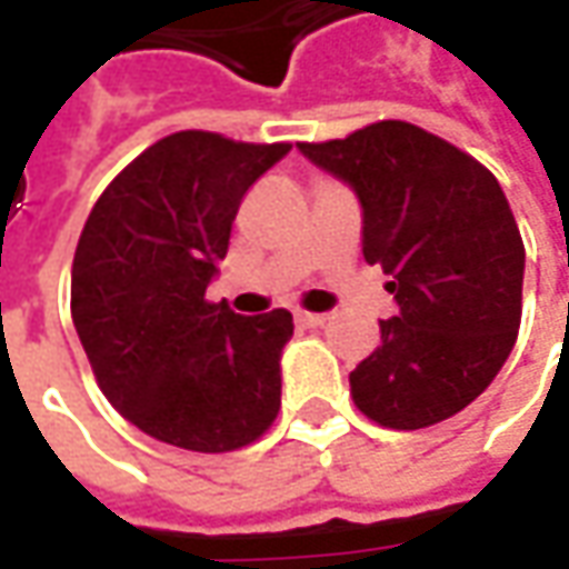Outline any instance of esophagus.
I'll list each match as a JSON object with an SVG mask.
<instances>
[{"label": "esophagus", "instance_id": "1", "mask_svg": "<svg viewBox=\"0 0 569 569\" xmlns=\"http://www.w3.org/2000/svg\"><path fill=\"white\" fill-rule=\"evenodd\" d=\"M297 322H300L303 329H319V326L329 322V317H326V313H297Z\"/></svg>", "mask_w": 569, "mask_h": 569}]
</instances>
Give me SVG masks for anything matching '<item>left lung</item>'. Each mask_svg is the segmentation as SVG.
Returning <instances> with one entry per match:
<instances>
[{
	"label": "left lung",
	"instance_id": "left-lung-1",
	"mask_svg": "<svg viewBox=\"0 0 569 569\" xmlns=\"http://www.w3.org/2000/svg\"><path fill=\"white\" fill-rule=\"evenodd\" d=\"M297 148L358 196L363 259L392 278L399 303L351 370L355 405L396 430L447 421L491 386L519 332L526 247L503 189L402 120Z\"/></svg>",
	"mask_w": 569,
	"mask_h": 569
}]
</instances>
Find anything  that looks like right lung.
I'll return each instance as SVG.
<instances>
[{
  "mask_svg": "<svg viewBox=\"0 0 569 569\" xmlns=\"http://www.w3.org/2000/svg\"><path fill=\"white\" fill-rule=\"evenodd\" d=\"M291 144L173 132L91 208L72 262V322L103 396L148 437L230 452L281 408L288 310L240 317L208 303L243 192Z\"/></svg>",
  "mask_w": 569,
  "mask_h": 569,
  "instance_id": "obj_1",
  "label": "right lung"
}]
</instances>
